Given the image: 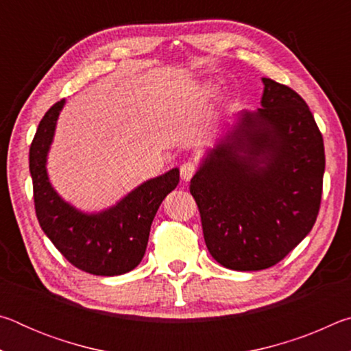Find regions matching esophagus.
<instances>
[{
	"mask_svg": "<svg viewBox=\"0 0 351 351\" xmlns=\"http://www.w3.org/2000/svg\"><path fill=\"white\" fill-rule=\"evenodd\" d=\"M197 170H198L197 162H193V161L184 162L181 165V178L184 181H190L193 178V175L197 173Z\"/></svg>",
	"mask_w": 351,
	"mask_h": 351,
	"instance_id": "esophagus-1",
	"label": "esophagus"
}]
</instances>
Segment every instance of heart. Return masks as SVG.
Returning a JSON list of instances; mask_svg holds the SVG:
<instances>
[{"label":"heart","instance_id":"1","mask_svg":"<svg viewBox=\"0 0 351 351\" xmlns=\"http://www.w3.org/2000/svg\"><path fill=\"white\" fill-rule=\"evenodd\" d=\"M207 91H209V93H210V91H213V88H212V86H209V88H207Z\"/></svg>","mask_w":351,"mask_h":351}]
</instances>
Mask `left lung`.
I'll use <instances>...</instances> for the list:
<instances>
[{"mask_svg":"<svg viewBox=\"0 0 351 351\" xmlns=\"http://www.w3.org/2000/svg\"><path fill=\"white\" fill-rule=\"evenodd\" d=\"M261 108L245 111L190 181L206 246L234 271L283 260L316 223L325 171L322 133L289 86L263 79Z\"/></svg>","mask_w":351,"mask_h":351,"instance_id":"1","label":"left lung"}]
</instances>
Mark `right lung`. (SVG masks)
I'll return each instance as SVG.
<instances>
[{"label":"right lung","instance_id":"right-lung-1","mask_svg":"<svg viewBox=\"0 0 351 351\" xmlns=\"http://www.w3.org/2000/svg\"><path fill=\"white\" fill-rule=\"evenodd\" d=\"M64 99L46 111L29 148L37 219L54 246L71 265L94 276H121L144 257L153 218L164 198L180 182L173 169L128 193L117 206L86 215L58 197L46 173V156Z\"/></svg>","mask_w":351,"mask_h":351}]
</instances>
